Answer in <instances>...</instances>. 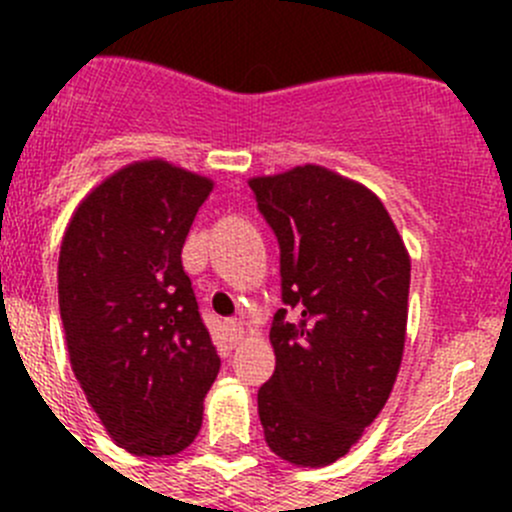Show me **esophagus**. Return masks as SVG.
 Instances as JSON below:
<instances>
[{"instance_id": "34e87169", "label": "esophagus", "mask_w": 512, "mask_h": 512, "mask_svg": "<svg viewBox=\"0 0 512 512\" xmlns=\"http://www.w3.org/2000/svg\"><path fill=\"white\" fill-rule=\"evenodd\" d=\"M227 329V339H230V344H240L242 337H245V329H242V324L237 322V319H230V322L225 324Z\"/></svg>"}]
</instances>
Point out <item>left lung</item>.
<instances>
[{"label":"left lung","mask_w":512,"mask_h":512,"mask_svg":"<svg viewBox=\"0 0 512 512\" xmlns=\"http://www.w3.org/2000/svg\"><path fill=\"white\" fill-rule=\"evenodd\" d=\"M280 242L275 374L257 391L265 441L282 461L347 456L396 384L409 319L411 257L384 203L322 165L247 180Z\"/></svg>","instance_id":"8db88e82"}]
</instances>
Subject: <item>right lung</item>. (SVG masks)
I'll return each mask as SVG.
<instances>
[{"mask_svg": "<svg viewBox=\"0 0 512 512\" xmlns=\"http://www.w3.org/2000/svg\"><path fill=\"white\" fill-rule=\"evenodd\" d=\"M213 180L136 160L86 195L59 252L71 369L108 436L133 456H175L198 436L220 356L180 252Z\"/></svg>", "mask_w": 512, "mask_h": 512, "instance_id": "obj_1", "label": "right lung"}]
</instances>
